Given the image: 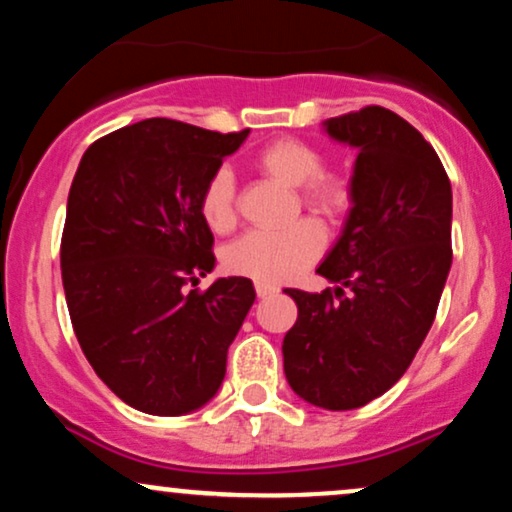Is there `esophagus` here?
<instances>
[{
  "instance_id": "34e87169",
  "label": "esophagus",
  "mask_w": 512,
  "mask_h": 512,
  "mask_svg": "<svg viewBox=\"0 0 512 512\" xmlns=\"http://www.w3.org/2000/svg\"><path fill=\"white\" fill-rule=\"evenodd\" d=\"M255 291H257V298H267V296H274V293L279 289H276V286H272V284H264V281H257Z\"/></svg>"
}]
</instances>
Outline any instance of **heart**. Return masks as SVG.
<instances>
[{
	"mask_svg": "<svg viewBox=\"0 0 512 512\" xmlns=\"http://www.w3.org/2000/svg\"><path fill=\"white\" fill-rule=\"evenodd\" d=\"M257 170L269 178L298 187L305 209L322 216L344 214L351 204V182L325 168V154L303 139L284 137L267 144L255 156ZM199 216L216 236L231 233L238 223V187L228 168L209 175L199 195ZM325 250V231L313 219H301L279 231H250L228 245L223 264L228 272L264 284L291 281Z\"/></svg>",
	"mask_w": 512,
	"mask_h": 512,
	"instance_id": "heart-1",
	"label": "heart"
}]
</instances>
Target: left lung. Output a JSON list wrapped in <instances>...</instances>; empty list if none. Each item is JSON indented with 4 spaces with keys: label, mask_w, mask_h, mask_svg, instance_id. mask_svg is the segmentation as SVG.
I'll return each mask as SVG.
<instances>
[{
    "label": "left lung",
    "mask_w": 512,
    "mask_h": 512,
    "mask_svg": "<svg viewBox=\"0 0 512 512\" xmlns=\"http://www.w3.org/2000/svg\"><path fill=\"white\" fill-rule=\"evenodd\" d=\"M356 146L349 219L317 274L337 289H286L298 305L284 373L298 397L344 411L390 390L424 344L452 264V190L433 146L380 105L330 117Z\"/></svg>",
    "instance_id": "obj_1"
}]
</instances>
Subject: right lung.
Masks as SVG:
<instances>
[{
  "label": "right lung",
  "instance_id": "1",
  "mask_svg": "<svg viewBox=\"0 0 512 512\" xmlns=\"http://www.w3.org/2000/svg\"><path fill=\"white\" fill-rule=\"evenodd\" d=\"M248 132L151 117L96 139L76 168L60 248L69 317L98 378L146 414L216 395L255 303L245 276L187 291L216 262L202 187Z\"/></svg>",
  "mask_w": 512,
  "mask_h": 512
}]
</instances>
